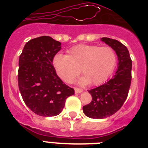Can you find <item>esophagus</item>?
Here are the masks:
<instances>
[{"label":"esophagus","instance_id":"esophagus-1","mask_svg":"<svg viewBox=\"0 0 148 148\" xmlns=\"http://www.w3.org/2000/svg\"><path fill=\"white\" fill-rule=\"evenodd\" d=\"M75 93H81V92H83V90H82V89H79V88H76V87H75Z\"/></svg>","mask_w":148,"mask_h":148}]
</instances>
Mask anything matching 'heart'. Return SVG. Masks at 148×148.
<instances>
[{
    "instance_id": "b5f03b06",
    "label": "heart",
    "mask_w": 148,
    "mask_h": 148,
    "mask_svg": "<svg viewBox=\"0 0 148 148\" xmlns=\"http://www.w3.org/2000/svg\"><path fill=\"white\" fill-rule=\"evenodd\" d=\"M117 61L116 53L109 47L95 45L75 46L68 52V56L56 54L53 65L57 75L66 83H71L80 73L82 85L90 82L99 85L105 82L114 70Z\"/></svg>"
}]
</instances>
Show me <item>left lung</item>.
<instances>
[{"mask_svg": "<svg viewBox=\"0 0 148 148\" xmlns=\"http://www.w3.org/2000/svg\"><path fill=\"white\" fill-rule=\"evenodd\" d=\"M101 40L113 48L118 56L116 74L108 82L88 90L92 101L84 106V113L91 119H101L116 113L127 97L131 83L132 61L127 48L119 40L102 38Z\"/></svg>", "mask_w": 148, "mask_h": 148, "instance_id": "left-lung-1", "label": "left lung"}]
</instances>
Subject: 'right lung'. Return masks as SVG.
Here are the masks:
<instances>
[{
    "instance_id": "add662e5",
    "label": "right lung",
    "mask_w": 148,
    "mask_h": 148,
    "mask_svg": "<svg viewBox=\"0 0 148 148\" xmlns=\"http://www.w3.org/2000/svg\"><path fill=\"white\" fill-rule=\"evenodd\" d=\"M61 44L49 36L29 40L19 57L18 87L26 105L44 117L59 114L74 90L57 75L53 65Z\"/></svg>"
}]
</instances>
